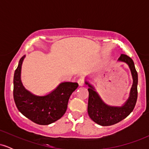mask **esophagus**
<instances>
[{
    "instance_id": "esophagus-1",
    "label": "esophagus",
    "mask_w": 149,
    "mask_h": 149,
    "mask_svg": "<svg viewBox=\"0 0 149 149\" xmlns=\"http://www.w3.org/2000/svg\"><path fill=\"white\" fill-rule=\"evenodd\" d=\"M78 83L80 86H83L84 85V80L82 78H80V79L78 80Z\"/></svg>"
}]
</instances>
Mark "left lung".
<instances>
[{
	"label": "left lung",
	"mask_w": 149,
	"mask_h": 149,
	"mask_svg": "<svg viewBox=\"0 0 149 149\" xmlns=\"http://www.w3.org/2000/svg\"><path fill=\"white\" fill-rule=\"evenodd\" d=\"M118 61H123L127 64L133 79V84L130 97L123 106L119 107H111L106 104L95 91L94 87L88 82L85 81V84L89 87L88 115L94 122L102 126L112 125L127 117L134 109L137 100L138 75L135 69L134 61L130 57L124 54H121L118 58Z\"/></svg>",
	"instance_id": "left-lung-1"
}]
</instances>
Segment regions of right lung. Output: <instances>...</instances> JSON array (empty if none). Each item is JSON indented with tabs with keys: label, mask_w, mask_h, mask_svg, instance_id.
<instances>
[{
	"label": "right lung",
	"mask_w": 149,
	"mask_h": 149,
	"mask_svg": "<svg viewBox=\"0 0 149 149\" xmlns=\"http://www.w3.org/2000/svg\"><path fill=\"white\" fill-rule=\"evenodd\" d=\"M24 55L15 71L13 97L18 110L27 118L38 125H49L60 119L67 109L69 97L78 88L77 83L64 82L45 96H36L26 90L21 81Z\"/></svg>",
	"instance_id": "1"
}]
</instances>
